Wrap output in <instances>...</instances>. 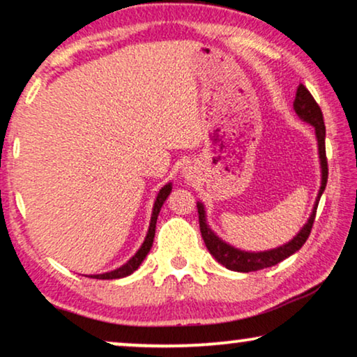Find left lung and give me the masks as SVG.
<instances>
[{
    "label": "left lung",
    "mask_w": 357,
    "mask_h": 357,
    "mask_svg": "<svg viewBox=\"0 0 357 357\" xmlns=\"http://www.w3.org/2000/svg\"><path fill=\"white\" fill-rule=\"evenodd\" d=\"M294 109L302 121L308 123L310 126L314 128V136H317L318 157H320V169H321V185H320V190H318L317 200H314L312 215H310L307 223L302 226V229H300L298 233L294 236V239H290L289 243L282 244L279 248L267 249V251L252 252V251H243V249L231 246L229 243H226V241L221 239L220 236L210 228V225H208L205 205H203L202 202H197L202 238L205 241L206 249L210 251L211 256L215 257L220 264H223L226 269L236 271V272H254V271L266 269V267H272L275 266V264L284 261V259L290 257L291 254L297 252L298 249L305 244V241L308 239L310 231H312V226L314 221V215H317L318 202H320L323 192H325L326 180H328V162H326V151H325L326 129H325V121H323V113L320 106H318L312 93H310L303 85H298L297 88V95H295V101H294Z\"/></svg>",
    "instance_id": "8db88e82"
}]
</instances>
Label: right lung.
Returning a JSON list of instances; mask_svg holds the SVG:
<instances>
[{"label":"right lung","instance_id":"1","mask_svg":"<svg viewBox=\"0 0 357 357\" xmlns=\"http://www.w3.org/2000/svg\"><path fill=\"white\" fill-rule=\"evenodd\" d=\"M170 192H172V183H165L164 187L159 190V193H157L155 197V202H154V206H152V215H151V223H149V229H147V234H146V239L144 243L141 244V248L137 249V252L134 254V256L129 259L126 264H123L121 267H118V269L114 271H109V272H105V274H95V275H86V277H93V279H101V280H113V279H123V277H128L131 275L134 271H137V267L141 266L142 261H144L147 254H149L151 248H152V243H154V236H155V223H157V216H159L160 213V208L164 205V202L167 200V197L170 195Z\"/></svg>","mask_w":357,"mask_h":357}]
</instances>
